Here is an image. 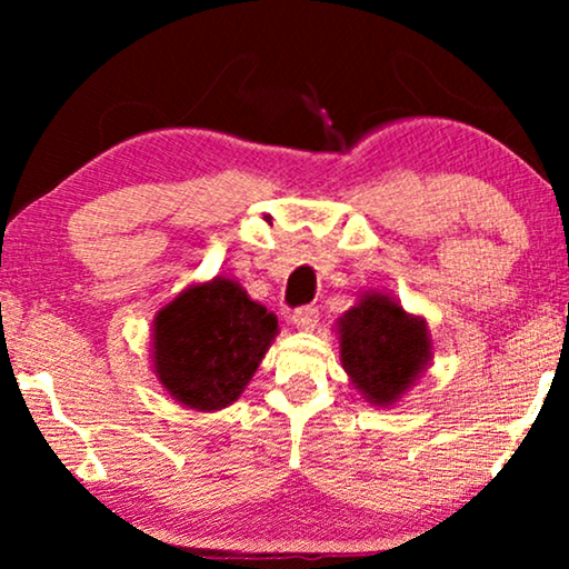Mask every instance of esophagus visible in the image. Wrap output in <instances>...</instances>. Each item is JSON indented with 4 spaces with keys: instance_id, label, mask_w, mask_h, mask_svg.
<instances>
[{
    "instance_id": "34e87169",
    "label": "esophagus",
    "mask_w": 569,
    "mask_h": 569,
    "mask_svg": "<svg viewBox=\"0 0 569 569\" xmlns=\"http://www.w3.org/2000/svg\"><path fill=\"white\" fill-rule=\"evenodd\" d=\"M292 323L298 326V329H302V331L316 329V323H318V308H316V306H300V308H295V310H292Z\"/></svg>"
}]
</instances>
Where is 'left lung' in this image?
<instances>
[{
  "label": "left lung",
  "mask_w": 569,
  "mask_h": 569,
  "mask_svg": "<svg viewBox=\"0 0 569 569\" xmlns=\"http://www.w3.org/2000/svg\"><path fill=\"white\" fill-rule=\"evenodd\" d=\"M341 365L370 403L388 407L430 360L425 321L403 313L388 295H365L339 321Z\"/></svg>",
  "instance_id": "left-lung-1"
}]
</instances>
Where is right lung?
<instances>
[{"instance_id":"add662e5","label":"right lung","mask_w":569,"mask_h":569,"mask_svg":"<svg viewBox=\"0 0 569 569\" xmlns=\"http://www.w3.org/2000/svg\"><path fill=\"white\" fill-rule=\"evenodd\" d=\"M274 333V313L217 277L183 290L154 318V370L189 409H222L243 393Z\"/></svg>"}]
</instances>
